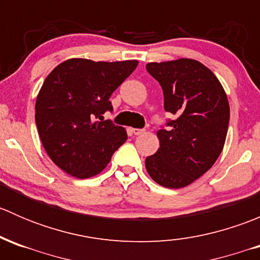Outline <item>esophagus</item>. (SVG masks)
Here are the masks:
<instances>
[{
    "label": "esophagus",
    "instance_id": "esophagus-1",
    "mask_svg": "<svg viewBox=\"0 0 260 260\" xmlns=\"http://www.w3.org/2000/svg\"><path fill=\"white\" fill-rule=\"evenodd\" d=\"M131 132H132L135 136H140L145 132V129H140V128H132V129H131Z\"/></svg>",
    "mask_w": 260,
    "mask_h": 260
}]
</instances>
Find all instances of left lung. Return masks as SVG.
I'll return each instance as SVG.
<instances>
[{
    "label": "left lung",
    "instance_id": "1",
    "mask_svg": "<svg viewBox=\"0 0 260 260\" xmlns=\"http://www.w3.org/2000/svg\"><path fill=\"white\" fill-rule=\"evenodd\" d=\"M164 90L165 111L176 115L157 131L159 148L146 158L151 179L167 188L190 185L211 169L224 148L230 108L210 69L193 59L148 62Z\"/></svg>",
    "mask_w": 260,
    "mask_h": 260
}]
</instances>
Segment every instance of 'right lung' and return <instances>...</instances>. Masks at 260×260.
I'll list each match as a JSON object with an SVG mask.
<instances>
[{
    "mask_svg": "<svg viewBox=\"0 0 260 260\" xmlns=\"http://www.w3.org/2000/svg\"><path fill=\"white\" fill-rule=\"evenodd\" d=\"M137 60H65L38 94L35 120L44 148L57 167L78 179L95 176L127 141L123 127L103 120L112 93L137 68Z\"/></svg>",
    "mask_w": 260,
    "mask_h": 260,
    "instance_id": "add662e5",
    "label": "right lung"
}]
</instances>
